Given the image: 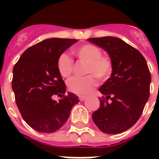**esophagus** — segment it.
<instances>
[{
	"label": "esophagus",
	"instance_id": "34e87169",
	"mask_svg": "<svg viewBox=\"0 0 159 159\" xmlns=\"http://www.w3.org/2000/svg\"><path fill=\"white\" fill-rule=\"evenodd\" d=\"M86 98H87V97H85V96H80L79 97V100L81 102H83Z\"/></svg>",
	"mask_w": 159,
	"mask_h": 159
}]
</instances>
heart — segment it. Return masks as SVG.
<instances>
[{
  "instance_id": "obj_1",
  "label": "heart",
  "mask_w": 159,
  "mask_h": 159,
  "mask_svg": "<svg viewBox=\"0 0 159 159\" xmlns=\"http://www.w3.org/2000/svg\"><path fill=\"white\" fill-rule=\"evenodd\" d=\"M72 53L82 62H87L84 77H74L67 82L70 92L77 95H87L97 85L96 77L101 81L108 79L112 72V62L107 57L102 56L98 47L89 43L82 44L72 49ZM57 69L60 76L64 78L70 77L73 70V62L65 53L59 55L57 60Z\"/></svg>"
}]
</instances>
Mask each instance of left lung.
Instances as JSON below:
<instances>
[{
	"mask_svg": "<svg viewBox=\"0 0 159 159\" xmlns=\"http://www.w3.org/2000/svg\"><path fill=\"white\" fill-rule=\"evenodd\" d=\"M87 40L104 49L112 62L111 77L99 88L103 98L92 120L100 130L116 134L137 122L149 97L151 75L139 51L116 37Z\"/></svg>",
	"mask_w": 159,
	"mask_h": 159,
	"instance_id": "left-lung-1",
	"label": "left lung"
}]
</instances>
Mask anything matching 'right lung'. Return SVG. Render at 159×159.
Listing matches in <instances>:
<instances>
[{
    "label": "right lung",
    "mask_w": 159,
    "mask_h": 159,
    "mask_svg": "<svg viewBox=\"0 0 159 159\" xmlns=\"http://www.w3.org/2000/svg\"><path fill=\"white\" fill-rule=\"evenodd\" d=\"M78 39L52 38L36 43L21 55L13 68L12 90L21 116L34 129L53 133L69 118L78 97L67 92L57 69L60 54ZM53 94L64 98L56 102Z\"/></svg>",
    "instance_id": "1"
}]
</instances>
